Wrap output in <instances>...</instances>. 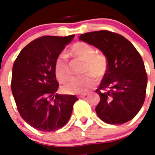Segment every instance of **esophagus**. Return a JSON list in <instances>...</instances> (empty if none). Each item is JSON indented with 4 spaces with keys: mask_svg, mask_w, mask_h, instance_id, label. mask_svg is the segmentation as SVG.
I'll return each instance as SVG.
<instances>
[{
    "mask_svg": "<svg viewBox=\"0 0 155 155\" xmlns=\"http://www.w3.org/2000/svg\"><path fill=\"white\" fill-rule=\"evenodd\" d=\"M86 95H87V93H84V94H81V95H80V98H83V97H84V96H86Z\"/></svg>",
    "mask_w": 155,
    "mask_h": 155,
    "instance_id": "1",
    "label": "esophagus"
}]
</instances>
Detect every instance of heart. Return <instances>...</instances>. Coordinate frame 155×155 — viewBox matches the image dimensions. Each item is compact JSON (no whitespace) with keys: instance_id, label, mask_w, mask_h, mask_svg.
Instances as JSON below:
<instances>
[{"instance_id":"b5f03b06","label":"heart","mask_w":155,"mask_h":155,"mask_svg":"<svg viewBox=\"0 0 155 155\" xmlns=\"http://www.w3.org/2000/svg\"><path fill=\"white\" fill-rule=\"evenodd\" d=\"M71 54L80 61H84L82 73L84 76L71 79L62 86L64 92L68 94H79L87 91L95 83V76L101 78L107 69V59L103 54L95 53L93 46L84 42H78L71 48ZM71 68L65 53H61L55 63V74L61 83L67 81L71 77Z\"/></svg>"}]
</instances>
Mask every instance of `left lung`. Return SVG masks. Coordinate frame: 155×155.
I'll return each instance as SVG.
<instances>
[{"label":"left lung","mask_w":155,"mask_h":155,"mask_svg":"<svg viewBox=\"0 0 155 155\" xmlns=\"http://www.w3.org/2000/svg\"><path fill=\"white\" fill-rule=\"evenodd\" d=\"M79 39L101 50L107 59V69L95 90L100 96L95 108L98 116L109 124L131 120L146 95L147 77L141 56L125 37L112 31L87 32Z\"/></svg>","instance_id":"obj_1"}]
</instances>
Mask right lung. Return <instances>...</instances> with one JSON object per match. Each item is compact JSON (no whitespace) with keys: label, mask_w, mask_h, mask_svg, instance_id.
<instances>
[{"label":"right lung","mask_w":155,"mask_h":155,"mask_svg":"<svg viewBox=\"0 0 155 155\" xmlns=\"http://www.w3.org/2000/svg\"><path fill=\"white\" fill-rule=\"evenodd\" d=\"M74 35L42 36L20 52L12 68V91L23 120L39 131H55L64 127L78 98L57 94L55 63Z\"/></svg>","instance_id":"obj_1"}]
</instances>
